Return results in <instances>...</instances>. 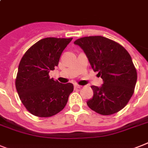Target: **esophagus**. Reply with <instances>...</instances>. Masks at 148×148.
Wrapping results in <instances>:
<instances>
[{"instance_id": "obj_1", "label": "esophagus", "mask_w": 148, "mask_h": 148, "mask_svg": "<svg viewBox=\"0 0 148 148\" xmlns=\"http://www.w3.org/2000/svg\"><path fill=\"white\" fill-rule=\"evenodd\" d=\"M82 87V86H80V85H78V84H75L74 85V89H80Z\"/></svg>"}]
</instances>
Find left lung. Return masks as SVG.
Here are the masks:
<instances>
[{"label":"left lung","instance_id":"1","mask_svg":"<svg viewBox=\"0 0 148 148\" xmlns=\"http://www.w3.org/2000/svg\"><path fill=\"white\" fill-rule=\"evenodd\" d=\"M94 71L103 79L101 87L92 86L93 97L86 104L103 116L116 113L128 104L134 93L137 71L127 50L115 41L96 36L77 39Z\"/></svg>","mask_w":148,"mask_h":148}]
</instances>
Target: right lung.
Returning <instances> with one entry per match:
<instances>
[{"label":"right lung","mask_w":148,"mask_h":148,"mask_svg":"<svg viewBox=\"0 0 148 148\" xmlns=\"http://www.w3.org/2000/svg\"><path fill=\"white\" fill-rule=\"evenodd\" d=\"M72 38H45L26 51L21 58L16 89L20 100L31 114L51 117L64 108L74 90L71 83L61 84L50 78V71L58 66L62 51Z\"/></svg>","instance_id":"add662e5"}]
</instances>
